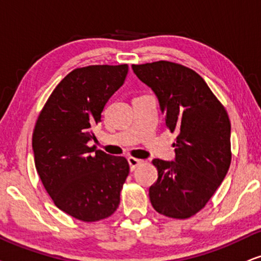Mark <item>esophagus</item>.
<instances>
[{
    "label": "esophagus",
    "instance_id": "34e87169",
    "mask_svg": "<svg viewBox=\"0 0 261 261\" xmlns=\"http://www.w3.org/2000/svg\"><path fill=\"white\" fill-rule=\"evenodd\" d=\"M127 161H128V165H130V170L131 171H134L138 166V165L142 163V160L136 159V158H128Z\"/></svg>",
    "mask_w": 261,
    "mask_h": 261
}]
</instances>
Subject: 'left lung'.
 Here are the masks:
<instances>
[{
	"label": "left lung",
	"mask_w": 261,
	"mask_h": 261,
	"mask_svg": "<svg viewBox=\"0 0 261 261\" xmlns=\"http://www.w3.org/2000/svg\"><path fill=\"white\" fill-rule=\"evenodd\" d=\"M159 100L167 127L178 134L174 161L154 159L158 180L149 188L160 214L186 219L208 202L231 163L229 117L195 71L170 61L133 65Z\"/></svg>",
	"instance_id": "left-lung-1"
}]
</instances>
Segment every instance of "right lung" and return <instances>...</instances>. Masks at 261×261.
<instances>
[{"label":"right lung","mask_w":261,"mask_h":261,"mask_svg":"<svg viewBox=\"0 0 261 261\" xmlns=\"http://www.w3.org/2000/svg\"><path fill=\"white\" fill-rule=\"evenodd\" d=\"M127 65L75 68L51 92L36 123V170L55 206L82 222L112 216L130 171L123 156L95 150L92 128L112 95L124 84Z\"/></svg>","instance_id":"1"}]
</instances>
